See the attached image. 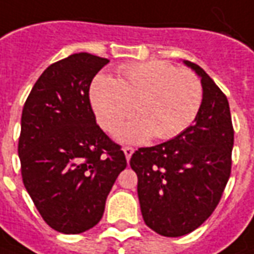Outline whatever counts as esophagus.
I'll return each mask as SVG.
<instances>
[{"label":"esophagus","instance_id":"1","mask_svg":"<svg viewBox=\"0 0 254 254\" xmlns=\"http://www.w3.org/2000/svg\"><path fill=\"white\" fill-rule=\"evenodd\" d=\"M133 152H134V150H133L132 147H124V154H125V157H127V161L130 159Z\"/></svg>","mask_w":254,"mask_h":254}]
</instances>
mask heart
<instances>
[{"label":"heart","instance_id":"1","mask_svg":"<svg viewBox=\"0 0 254 254\" xmlns=\"http://www.w3.org/2000/svg\"><path fill=\"white\" fill-rule=\"evenodd\" d=\"M90 104L97 122L114 132L122 143H143L155 134L169 140L194 121L202 103V86L194 72L176 68L164 60H147L120 67L118 78L99 74L89 89Z\"/></svg>","mask_w":254,"mask_h":254}]
</instances>
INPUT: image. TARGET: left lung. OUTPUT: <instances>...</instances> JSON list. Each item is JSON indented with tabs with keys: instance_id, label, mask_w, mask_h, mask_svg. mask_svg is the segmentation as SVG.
I'll return each mask as SVG.
<instances>
[{
	"instance_id": "obj_1",
	"label": "left lung",
	"mask_w": 254,
	"mask_h": 254,
	"mask_svg": "<svg viewBox=\"0 0 254 254\" xmlns=\"http://www.w3.org/2000/svg\"><path fill=\"white\" fill-rule=\"evenodd\" d=\"M202 103L194 125L175 139L139 148L130 158L145 224L164 237L190 234L213 213L231 173L234 145L226 95L201 67Z\"/></svg>"
}]
</instances>
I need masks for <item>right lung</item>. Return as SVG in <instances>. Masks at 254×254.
<instances>
[{
    "label": "right lung",
    "mask_w": 254,
    "mask_h": 254,
    "mask_svg": "<svg viewBox=\"0 0 254 254\" xmlns=\"http://www.w3.org/2000/svg\"><path fill=\"white\" fill-rule=\"evenodd\" d=\"M109 59L74 53L41 74L24 103L19 158L24 187L48 226L79 234L102 219L127 158L96 124L90 82Z\"/></svg>",
    "instance_id": "add662e5"
}]
</instances>
